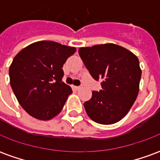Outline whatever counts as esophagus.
<instances>
[{"label": "esophagus", "instance_id": "1", "mask_svg": "<svg viewBox=\"0 0 160 160\" xmlns=\"http://www.w3.org/2000/svg\"><path fill=\"white\" fill-rule=\"evenodd\" d=\"M73 89H74V90H80V87H75V86H73Z\"/></svg>", "mask_w": 160, "mask_h": 160}]
</instances>
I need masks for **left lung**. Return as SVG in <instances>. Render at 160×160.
<instances>
[{
	"mask_svg": "<svg viewBox=\"0 0 160 160\" xmlns=\"http://www.w3.org/2000/svg\"><path fill=\"white\" fill-rule=\"evenodd\" d=\"M80 58L102 90L93 91L84 103L88 117L100 124H113L127 115L139 92L141 69L137 56L115 43L82 47Z\"/></svg>",
	"mask_w": 160,
	"mask_h": 160,
	"instance_id": "1",
	"label": "left lung"
}]
</instances>
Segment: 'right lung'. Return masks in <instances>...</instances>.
Returning a JSON list of instances; mask_svg holds the SVG:
<instances>
[{
  "mask_svg": "<svg viewBox=\"0 0 160 160\" xmlns=\"http://www.w3.org/2000/svg\"><path fill=\"white\" fill-rule=\"evenodd\" d=\"M74 47L38 41L20 50L9 68L10 85L21 107L32 118L47 121L59 114L73 92L62 81L63 64Z\"/></svg>",
  "mask_w": 160,
  "mask_h": 160,
  "instance_id": "right-lung-1",
  "label": "right lung"
}]
</instances>
